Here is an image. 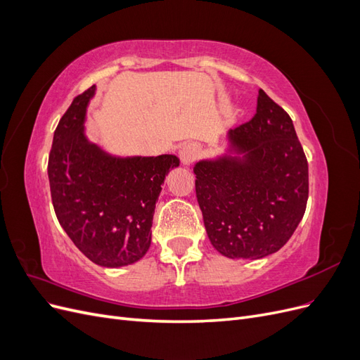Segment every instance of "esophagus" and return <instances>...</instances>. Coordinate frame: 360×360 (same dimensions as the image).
Segmentation results:
<instances>
[{
    "label": "esophagus",
    "mask_w": 360,
    "mask_h": 360,
    "mask_svg": "<svg viewBox=\"0 0 360 360\" xmlns=\"http://www.w3.org/2000/svg\"><path fill=\"white\" fill-rule=\"evenodd\" d=\"M200 155V147L193 143H186L180 147L179 156L183 165H191V163L198 158Z\"/></svg>",
    "instance_id": "obj_1"
}]
</instances>
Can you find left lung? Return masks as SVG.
Returning <instances> with one entry per match:
<instances>
[{
	"mask_svg": "<svg viewBox=\"0 0 360 360\" xmlns=\"http://www.w3.org/2000/svg\"><path fill=\"white\" fill-rule=\"evenodd\" d=\"M228 153L195 163L207 236L228 258L284 246L307 210L308 160L290 115L263 91L250 122L226 132Z\"/></svg>",
	"mask_w": 360,
	"mask_h": 360,
	"instance_id": "1",
	"label": "left lung"
}]
</instances>
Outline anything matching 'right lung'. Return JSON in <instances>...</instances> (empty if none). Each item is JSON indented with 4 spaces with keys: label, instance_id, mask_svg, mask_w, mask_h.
<instances>
[{
    "label": "right lung",
    "instance_id": "right-lung-1",
    "mask_svg": "<svg viewBox=\"0 0 360 360\" xmlns=\"http://www.w3.org/2000/svg\"><path fill=\"white\" fill-rule=\"evenodd\" d=\"M96 85L76 96L53 132L48 177L63 230L94 264L123 267L151 243L156 201L179 158L106 153L85 136L86 106Z\"/></svg>",
    "mask_w": 360,
    "mask_h": 360
}]
</instances>
